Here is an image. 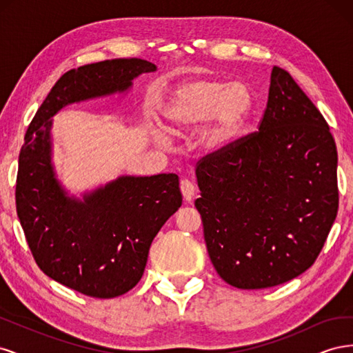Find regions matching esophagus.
Returning <instances> with one entry per match:
<instances>
[{
  "instance_id": "34e87169",
  "label": "esophagus",
  "mask_w": 353,
  "mask_h": 353,
  "mask_svg": "<svg viewBox=\"0 0 353 353\" xmlns=\"http://www.w3.org/2000/svg\"><path fill=\"white\" fill-rule=\"evenodd\" d=\"M181 193H183L185 201H188V203L193 201L194 194H196L194 184L188 179H183V181H181Z\"/></svg>"
}]
</instances>
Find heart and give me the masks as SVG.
<instances>
[{
	"label": "heart",
	"instance_id": "1",
	"mask_svg": "<svg viewBox=\"0 0 353 353\" xmlns=\"http://www.w3.org/2000/svg\"><path fill=\"white\" fill-rule=\"evenodd\" d=\"M253 110L254 97L245 83L193 78L172 91L162 109V119L170 134L194 131L208 121L203 140L218 147L240 134Z\"/></svg>",
	"mask_w": 353,
	"mask_h": 353
}]
</instances>
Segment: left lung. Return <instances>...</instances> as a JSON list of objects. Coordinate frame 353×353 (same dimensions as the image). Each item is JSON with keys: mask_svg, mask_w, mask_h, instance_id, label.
Listing matches in <instances>:
<instances>
[{"mask_svg": "<svg viewBox=\"0 0 353 353\" xmlns=\"http://www.w3.org/2000/svg\"><path fill=\"white\" fill-rule=\"evenodd\" d=\"M196 175L194 205L223 281L256 290L311 268L337 216V150L290 73L272 68L259 132L201 159Z\"/></svg>", "mask_w": 353, "mask_h": 353, "instance_id": "left-lung-1", "label": "left lung"}]
</instances>
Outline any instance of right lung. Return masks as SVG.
Segmentation results:
<instances>
[{"label": "right lung", "instance_id": "1", "mask_svg": "<svg viewBox=\"0 0 353 353\" xmlns=\"http://www.w3.org/2000/svg\"><path fill=\"white\" fill-rule=\"evenodd\" d=\"M157 66L114 59L66 72L32 119L19 154L17 216L39 268L72 290L99 299L130 292L141 280L153 239L183 205L175 174L122 175L81 197L52 163V116L74 103L126 94Z\"/></svg>", "mask_w": 353, "mask_h": 353}]
</instances>
